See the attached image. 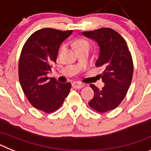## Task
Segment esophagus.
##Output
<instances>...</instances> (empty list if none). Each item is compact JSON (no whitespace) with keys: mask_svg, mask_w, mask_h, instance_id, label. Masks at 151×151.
<instances>
[{"mask_svg":"<svg viewBox=\"0 0 151 151\" xmlns=\"http://www.w3.org/2000/svg\"><path fill=\"white\" fill-rule=\"evenodd\" d=\"M72 86H73V88H83L84 86H85V85L82 83H80V82H73Z\"/></svg>","mask_w":151,"mask_h":151,"instance_id":"esophagus-1","label":"esophagus"}]
</instances>
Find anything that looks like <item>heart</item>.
Here are the masks:
<instances>
[{"label": "heart", "instance_id": "b5f03b06", "mask_svg": "<svg viewBox=\"0 0 151 151\" xmlns=\"http://www.w3.org/2000/svg\"><path fill=\"white\" fill-rule=\"evenodd\" d=\"M84 45H89L88 42L87 41H85V40H83V39H80L76 42V47H81V46H84Z\"/></svg>", "mask_w": 151, "mask_h": 151}]
</instances>
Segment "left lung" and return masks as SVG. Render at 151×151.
Instances as JSON below:
<instances>
[{"mask_svg":"<svg viewBox=\"0 0 151 151\" xmlns=\"http://www.w3.org/2000/svg\"><path fill=\"white\" fill-rule=\"evenodd\" d=\"M97 42L100 54L95 66L103 67L101 76L105 84L101 90L93 84L90 86L94 92L88 104L100 113L116 108L127 94L133 75V62L126 41L112 29L102 28L81 33Z\"/></svg>","mask_w":151,"mask_h":151,"instance_id":"obj_1","label":"left lung"}]
</instances>
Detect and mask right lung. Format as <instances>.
Listing matches in <instances>:
<instances>
[{
	"instance_id": "right-lung-1",
	"label": "right lung",
	"mask_w": 151,
	"mask_h": 151,
	"mask_svg": "<svg viewBox=\"0 0 151 151\" xmlns=\"http://www.w3.org/2000/svg\"><path fill=\"white\" fill-rule=\"evenodd\" d=\"M73 33L42 29L28 38L19 61V78L24 94L34 107L45 113L57 110L63 104L71 84L48 78L51 64L57 60L60 46Z\"/></svg>"
}]
</instances>
